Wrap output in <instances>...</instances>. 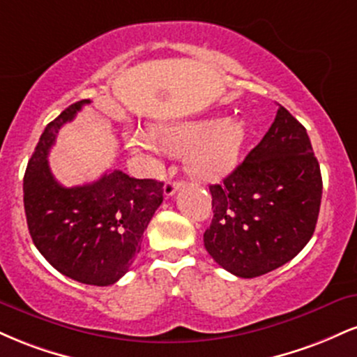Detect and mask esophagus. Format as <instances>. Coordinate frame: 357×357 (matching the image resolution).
<instances>
[{
	"label": "esophagus",
	"instance_id": "obj_1",
	"mask_svg": "<svg viewBox=\"0 0 357 357\" xmlns=\"http://www.w3.org/2000/svg\"><path fill=\"white\" fill-rule=\"evenodd\" d=\"M181 181H166V184H165V196L166 198H171V196L174 195L176 191L179 190V188H181Z\"/></svg>",
	"mask_w": 357,
	"mask_h": 357
}]
</instances>
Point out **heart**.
Masks as SVG:
<instances>
[{"instance_id":"obj_1","label":"heart","mask_w":357,"mask_h":357,"mask_svg":"<svg viewBox=\"0 0 357 357\" xmlns=\"http://www.w3.org/2000/svg\"><path fill=\"white\" fill-rule=\"evenodd\" d=\"M245 139L247 124L241 119H203L159 126L153 130V136L130 130L126 142L130 153L147 158L153 165L161 155L159 144L171 154L188 152V173L203 181H216L235 169Z\"/></svg>"}]
</instances>
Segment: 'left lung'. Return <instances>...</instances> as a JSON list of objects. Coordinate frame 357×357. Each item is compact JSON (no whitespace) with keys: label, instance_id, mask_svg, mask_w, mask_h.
<instances>
[{"label":"left lung","instance_id":"left-lung-1","mask_svg":"<svg viewBox=\"0 0 357 357\" xmlns=\"http://www.w3.org/2000/svg\"><path fill=\"white\" fill-rule=\"evenodd\" d=\"M204 248L233 275L260 277L312 238L322 176L305 127L278 105L268 132L221 184H211Z\"/></svg>","mask_w":357,"mask_h":357}]
</instances>
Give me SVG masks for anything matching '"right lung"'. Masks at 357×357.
<instances>
[{
    "label": "right lung",
    "instance_id": "1",
    "mask_svg": "<svg viewBox=\"0 0 357 357\" xmlns=\"http://www.w3.org/2000/svg\"><path fill=\"white\" fill-rule=\"evenodd\" d=\"M85 104L90 100L68 105L45 127L24 173L23 202L31 240L48 264L80 284L105 287L126 275L141 252L165 183L116 169L84 186H61L48 166V153L60 127Z\"/></svg>",
    "mask_w": 357,
    "mask_h": 357
}]
</instances>
